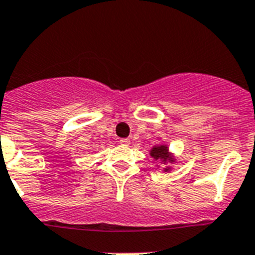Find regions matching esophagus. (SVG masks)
<instances>
[{"mask_svg": "<svg viewBox=\"0 0 255 255\" xmlns=\"http://www.w3.org/2000/svg\"><path fill=\"white\" fill-rule=\"evenodd\" d=\"M130 143V141L128 140V138H122L121 140V145H123V146H128Z\"/></svg>", "mask_w": 255, "mask_h": 255, "instance_id": "1", "label": "esophagus"}]
</instances>
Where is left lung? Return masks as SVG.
<instances>
[{"mask_svg":"<svg viewBox=\"0 0 255 255\" xmlns=\"http://www.w3.org/2000/svg\"><path fill=\"white\" fill-rule=\"evenodd\" d=\"M150 155H151L152 158L155 159V160H158V159H161L163 161H172L173 163L174 159L172 158L169 155V152H168V147L165 145H159V146H154L151 149V151H150ZM164 170H169V168H165Z\"/></svg>","mask_w":255,"mask_h":255,"instance_id":"1","label":"left lung"}]
</instances>
